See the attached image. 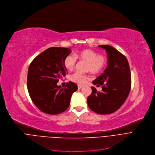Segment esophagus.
Instances as JSON below:
<instances>
[{"instance_id":"1","label":"esophagus","mask_w":155,"mask_h":155,"mask_svg":"<svg viewBox=\"0 0 155 155\" xmlns=\"http://www.w3.org/2000/svg\"><path fill=\"white\" fill-rule=\"evenodd\" d=\"M82 87H83V85H81V84H78V89H81V88Z\"/></svg>"}]
</instances>
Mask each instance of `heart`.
<instances>
[{
  "instance_id": "1",
  "label": "heart",
  "mask_w": 155,
  "mask_h": 155,
  "mask_svg": "<svg viewBox=\"0 0 155 155\" xmlns=\"http://www.w3.org/2000/svg\"><path fill=\"white\" fill-rule=\"evenodd\" d=\"M66 56L64 60V67L69 71H72L75 68L76 58L87 62L86 71L93 74H98L105 68L107 64V58L105 55L98 54L97 51L91 49H84L78 51L74 54ZM88 76L86 74L76 72L71 76L72 81L78 84H83L86 82Z\"/></svg>"
}]
</instances>
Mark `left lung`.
<instances>
[{
  "mask_svg": "<svg viewBox=\"0 0 155 155\" xmlns=\"http://www.w3.org/2000/svg\"><path fill=\"white\" fill-rule=\"evenodd\" d=\"M107 52L108 65L104 73L93 83L101 86V91L91 87L87 97L88 107L98 114L115 112L126 100L131 87V74L128 61L120 51L110 45H98Z\"/></svg>",
  "mask_w": 155,
  "mask_h": 155,
  "instance_id": "8db88e82",
  "label": "left lung"
}]
</instances>
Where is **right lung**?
I'll use <instances>...</instances> for the list:
<instances>
[{
  "instance_id": "obj_1",
  "label": "right lung",
  "mask_w": 155,
  "mask_h": 155,
  "mask_svg": "<svg viewBox=\"0 0 155 155\" xmlns=\"http://www.w3.org/2000/svg\"><path fill=\"white\" fill-rule=\"evenodd\" d=\"M71 52L70 48L51 47L36 56L29 66L28 93L33 104L43 113L64 112L70 105L72 94L78 90L77 84L71 81L63 88L57 85L67 74L64 60Z\"/></svg>"
}]
</instances>
